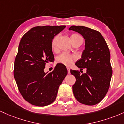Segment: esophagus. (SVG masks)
<instances>
[{
	"instance_id": "esophagus-1",
	"label": "esophagus",
	"mask_w": 124,
	"mask_h": 124,
	"mask_svg": "<svg viewBox=\"0 0 124 124\" xmlns=\"http://www.w3.org/2000/svg\"><path fill=\"white\" fill-rule=\"evenodd\" d=\"M67 71H68V73H70V68L69 67H67Z\"/></svg>"
}]
</instances>
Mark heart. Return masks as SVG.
Returning <instances> with one entry per match:
<instances>
[{"instance_id": "obj_1", "label": "heart", "mask_w": 124, "mask_h": 124, "mask_svg": "<svg viewBox=\"0 0 124 124\" xmlns=\"http://www.w3.org/2000/svg\"><path fill=\"white\" fill-rule=\"evenodd\" d=\"M71 40L72 43L76 41H78V40H80L82 42L83 41V37L80 35V34H77V33H74L72 34L70 36ZM58 40V36H55L53 37V39H52L51 43V48L53 50L55 49L57 46V41ZM76 60V57L74 55L70 54L69 53H62L60 54V55H58L57 57V62L59 63L62 64H64L66 66H70V64H71V63L74 61Z\"/></svg>"}]
</instances>
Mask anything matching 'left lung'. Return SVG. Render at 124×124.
<instances>
[{"label":"left lung","mask_w":124,"mask_h":124,"mask_svg":"<svg viewBox=\"0 0 124 124\" xmlns=\"http://www.w3.org/2000/svg\"><path fill=\"white\" fill-rule=\"evenodd\" d=\"M69 30L81 34L85 42L81 58L76 65L82 70L86 68L87 73L70 70L76 79L73 85L74 95L80 103L95 105L105 97L110 85L112 70L109 48L97 30L81 26H72Z\"/></svg>","instance_id":"obj_1"}]
</instances>
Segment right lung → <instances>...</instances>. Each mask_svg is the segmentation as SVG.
Masks as SVG:
<instances>
[{
  "label": "right lung",
  "mask_w": 124,
  "mask_h": 124,
  "mask_svg": "<svg viewBox=\"0 0 124 124\" xmlns=\"http://www.w3.org/2000/svg\"><path fill=\"white\" fill-rule=\"evenodd\" d=\"M66 26H36L21 39L14 63L13 75L21 95L26 101L43 107L54 102L60 85L67 74L66 66L57 64L45 73L46 64L54 60L51 43Z\"/></svg>",
  "instance_id": "1"
}]
</instances>
